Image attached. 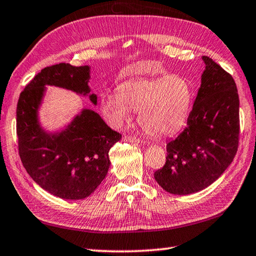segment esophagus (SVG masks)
I'll return each mask as SVG.
<instances>
[{
    "mask_svg": "<svg viewBox=\"0 0 256 256\" xmlns=\"http://www.w3.org/2000/svg\"><path fill=\"white\" fill-rule=\"evenodd\" d=\"M123 139H124V141H128V142H136V144L141 142V140L139 139V138L134 136H128V134H126V136H124Z\"/></svg>",
    "mask_w": 256,
    "mask_h": 256,
    "instance_id": "obj_1",
    "label": "esophagus"
}]
</instances>
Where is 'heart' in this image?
Returning a JSON list of instances; mask_svg holds the SVG:
<instances>
[{"label":"heart","mask_w":256,"mask_h":256,"mask_svg":"<svg viewBox=\"0 0 256 256\" xmlns=\"http://www.w3.org/2000/svg\"><path fill=\"white\" fill-rule=\"evenodd\" d=\"M144 70L146 66H140ZM194 90L184 76L140 77L122 83L118 92L106 93L101 108L112 124L120 126L139 112V124L147 134L165 138L184 128L192 112Z\"/></svg>","instance_id":"b5f03b06"}]
</instances>
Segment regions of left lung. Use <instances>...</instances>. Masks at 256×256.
I'll use <instances>...</instances> for the list:
<instances>
[{"instance_id": "8db88e82", "label": "left lung", "mask_w": 256, "mask_h": 256, "mask_svg": "<svg viewBox=\"0 0 256 256\" xmlns=\"http://www.w3.org/2000/svg\"><path fill=\"white\" fill-rule=\"evenodd\" d=\"M186 128L166 144L154 173L168 192L189 194L212 184L232 162L239 144V96L234 77L210 56Z\"/></svg>"}]
</instances>
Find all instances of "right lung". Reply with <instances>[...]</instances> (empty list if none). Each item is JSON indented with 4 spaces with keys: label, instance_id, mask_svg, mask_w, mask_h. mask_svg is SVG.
Listing matches in <instances>:
<instances>
[{
    "label": "right lung",
    "instance_id": "right-lung-1",
    "mask_svg": "<svg viewBox=\"0 0 256 256\" xmlns=\"http://www.w3.org/2000/svg\"><path fill=\"white\" fill-rule=\"evenodd\" d=\"M88 66L56 64L46 67L26 85L17 104V136L20 160L36 184L64 200L88 197L107 176L108 152L122 134L98 114L85 110L58 134H46L38 124L36 112L44 85L88 93ZM96 104V96L91 94Z\"/></svg>",
    "mask_w": 256,
    "mask_h": 256
}]
</instances>
